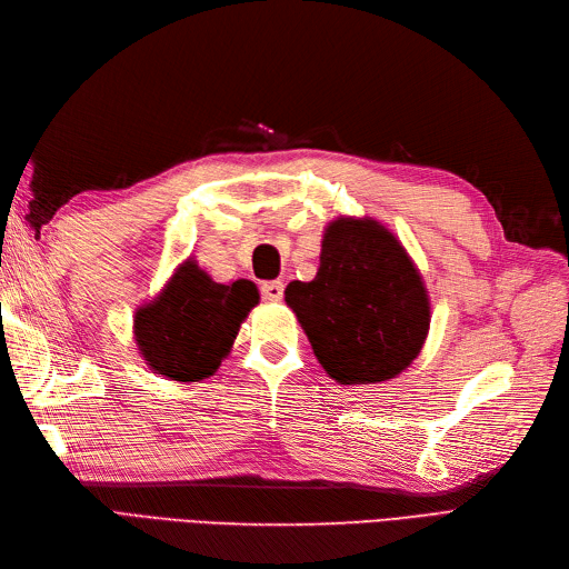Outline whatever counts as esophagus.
<instances>
[{"label":"esophagus","mask_w":569,"mask_h":569,"mask_svg":"<svg viewBox=\"0 0 569 569\" xmlns=\"http://www.w3.org/2000/svg\"><path fill=\"white\" fill-rule=\"evenodd\" d=\"M261 296H264V300L279 302V300L283 298V283H281V281H267V283H261Z\"/></svg>","instance_id":"1"}]
</instances>
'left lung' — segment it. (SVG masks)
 <instances>
[{
	"label": "left lung",
	"instance_id": "8db88e82",
	"mask_svg": "<svg viewBox=\"0 0 569 569\" xmlns=\"http://www.w3.org/2000/svg\"><path fill=\"white\" fill-rule=\"evenodd\" d=\"M286 305L319 366L341 385H377L423 351L430 298L401 240L370 216L327 223L312 281L286 286Z\"/></svg>",
	"mask_w": 569,
	"mask_h": 569
}]
</instances>
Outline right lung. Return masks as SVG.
Returning a JSON list of instances; mask_svg holds the SVG:
<instances>
[{
    "mask_svg": "<svg viewBox=\"0 0 569 569\" xmlns=\"http://www.w3.org/2000/svg\"><path fill=\"white\" fill-rule=\"evenodd\" d=\"M259 305L252 281L216 283L194 257L172 271L158 296L134 312V341L156 375L201 382L221 368L240 325Z\"/></svg>",
    "mask_w": 569,
    "mask_h": 569,
    "instance_id": "add662e5",
    "label": "right lung"
}]
</instances>
